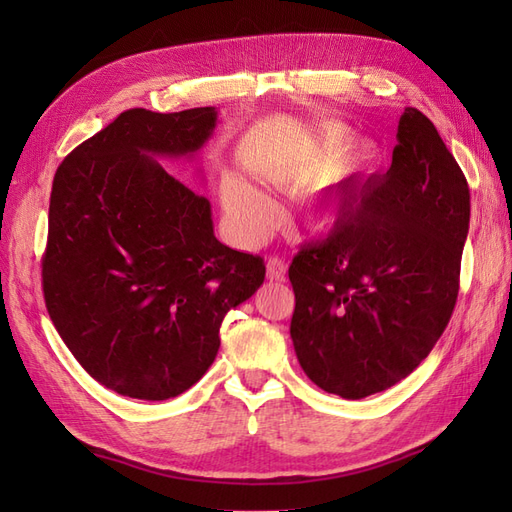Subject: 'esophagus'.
Instances as JSON below:
<instances>
[{
	"label": "esophagus",
	"mask_w": 512,
	"mask_h": 512,
	"mask_svg": "<svg viewBox=\"0 0 512 512\" xmlns=\"http://www.w3.org/2000/svg\"><path fill=\"white\" fill-rule=\"evenodd\" d=\"M267 277L275 282L286 280V262L280 256H271L267 260Z\"/></svg>",
	"instance_id": "34e87169"
}]
</instances>
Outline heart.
Returning a JSON list of instances; mask_svg holds the SVG:
<instances>
[{
	"label": "heart",
	"mask_w": 512,
	"mask_h": 512,
	"mask_svg": "<svg viewBox=\"0 0 512 512\" xmlns=\"http://www.w3.org/2000/svg\"><path fill=\"white\" fill-rule=\"evenodd\" d=\"M346 147L348 136L344 132H329L320 141V147L316 149L314 156L299 164L297 168L286 170V175L301 177L314 173L318 168L333 164L342 156ZM222 203L232 226L237 228V232L245 241L252 243L267 237V232L277 224V218H280V209H277L275 200L267 192H262L250 181H245L243 177L232 173L222 179ZM339 213H342V200L329 194H320L307 207V222L312 228L322 230L333 226L339 218Z\"/></svg>",
	"instance_id": "obj_1"
}]
</instances>
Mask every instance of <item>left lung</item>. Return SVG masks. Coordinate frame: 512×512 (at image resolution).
<instances>
[{
    "label": "left lung",
    "mask_w": 512,
    "mask_h": 512,
    "mask_svg": "<svg viewBox=\"0 0 512 512\" xmlns=\"http://www.w3.org/2000/svg\"><path fill=\"white\" fill-rule=\"evenodd\" d=\"M468 226L466 177L436 126L406 108L391 168L354 185L329 235L288 269L307 378L363 399L410 376L451 320Z\"/></svg>",
    "instance_id": "8db88e82"
}]
</instances>
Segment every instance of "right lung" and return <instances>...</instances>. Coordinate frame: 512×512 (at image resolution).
Masks as SVG:
<instances>
[{
    "label": "right lung",
    "mask_w": 512,
    "mask_h": 512,
    "mask_svg": "<svg viewBox=\"0 0 512 512\" xmlns=\"http://www.w3.org/2000/svg\"><path fill=\"white\" fill-rule=\"evenodd\" d=\"M215 106L130 108L59 164L42 290L64 344L119 395L162 401L205 376L232 307L265 282L260 256L213 235L205 196L158 158H196Z\"/></svg>",
    "instance_id": "add662e5"
}]
</instances>
